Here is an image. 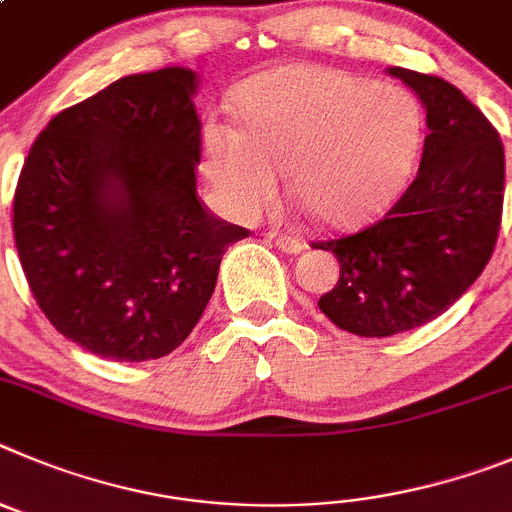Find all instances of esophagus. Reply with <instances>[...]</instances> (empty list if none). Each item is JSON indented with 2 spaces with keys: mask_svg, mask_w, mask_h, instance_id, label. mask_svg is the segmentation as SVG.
<instances>
[{
  "mask_svg": "<svg viewBox=\"0 0 512 512\" xmlns=\"http://www.w3.org/2000/svg\"><path fill=\"white\" fill-rule=\"evenodd\" d=\"M267 242L278 247L280 252H285V255H301V252L306 250V242H303V239H298V237H290V234L270 232V234H267Z\"/></svg>",
  "mask_w": 512,
  "mask_h": 512,
  "instance_id": "34e87169",
  "label": "esophagus"
}]
</instances>
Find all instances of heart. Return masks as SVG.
Returning <instances> with one entry per match:
<instances>
[{
  "instance_id": "obj_1",
  "label": "heart",
  "mask_w": 512,
  "mask_h": 512,
  "mask_svg": "<svg viewBox=\"0 0 512 512\" xmlns=\"http://www.w3.org/2000/svg\"><path fill=\"white\" fill-rule=\"evenodd\" d=\"M242 130L204 127V176L234 219H255L290 193L326 227L370 222L398 196L421 147V112L395 86L290 63L239 96Z\"/></svg>"
}]
</instances>
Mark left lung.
<instances>
[{
  "instance_id": "left-lung-1",
  "label": "left lung",
  "mask_w": 512,
  "mask_h": 512,
  "mask_svg": "<svg viewBox=\"0 0 512 512\" xmlns=\"http://www.w3.org/2000/svg\"><path fill=\"white\" fill-rule=\"evenodd\" d=\"M388 73L426 109L416 181L377 224L316 245L342 267L321 313L357 336L411 331L454 306L490 262L503 216L505 150L485 114L444 78Z\"/></svg>"
}]
</instances>
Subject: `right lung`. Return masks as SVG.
<instances>
[{"label": "right lung", "mask_w": 512, "mask_h": 512, "mask_svg": "<svg viewBox=\"0 0 512 512\" xmlns=\"http://www.w3.org/2000/svg\"><path fill=\"white\" fill-rule=\"evenodd\" d=\"M199 73L124 76L48 122L15 191V242L50 324L114 362L186 342L229 245L196 193Z\"/></svg>", "instance_id": "add662e5"}]
</instances>
